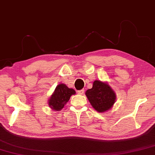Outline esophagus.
<instances>
[{
    "instance_id": "1",
    "label": "esophagus",
    "mask_w": 155,
    "mask_h": 155,
    "mask_svg": "<svg viewBox=\"0 0 155 155\" xmlns=\"http://www.w3.org/2000/svg\"><path fill=\"white\" fill-rule=\"evenodd\" d=\"M84 93V89H82V90H80L78 91V93L79 94H83Z\"/></svg>"
}]
</instances>
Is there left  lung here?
Instances as JSON below:
<instances>
[{
  "instance_id": "8db88e82",
  "label": "left lung",
  "mask_w": 155,
  "mask_h": 155,
  "mask_svg": "<svg viewBox=\"0 0 155 155\" xmlns=\"http://www.w3.org/2000/svg\"><path fill=\"white\" fill-rule=\"evenodd\" d=\"M86 95L94 110L104 112L112 108L116 101V94L106 82L95 80L93 88L86 91Z\"/></svg>"
}]
</instances>
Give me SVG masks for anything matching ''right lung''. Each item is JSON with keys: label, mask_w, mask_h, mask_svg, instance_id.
<instances>
[{"label": "right lung", "mask_w": 155, "mask_h": 155, "mask_svg": "<svg viewBox=\"0 0 155 155\" xmlns=\"http://www.w3.org/2000/svg\"><path fill=\"white\" fill-rule=\"evenodd\" d=\"M75 94V91L73 88H68L64 84H60L48 100L49 106L54 110L60 111L64 107L71 96Z\"/></svg>", "instance_id": "add662e5"}]
</instances>
